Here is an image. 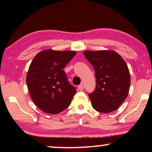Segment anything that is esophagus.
<instances>
[{
	"instance_id": "1",
	"label": "esophagus",
	"mask_w": 152,
	"mask_h": 152,
	"mask_svg": "<svg viewBox=\"0 0 152 152\" xmlns=\"http://www.w3.org/2000/svg\"><path fill=\"white\" fill-rule=\"evenodd\" d=\"M84 84H80V85L78 86V88H79V90H83L84 89Z\"/></svg>"
}]
</instances>
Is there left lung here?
Segmentation results:
<instances>
[{
	"mask_svg": "<svg viewBox=\"0 0 152 152\" xmlns=\"http://www.w3.org/2000/svg\"><path fill=\"white\" fill-rule=\"evenodd\" d=\"M95 70L96 86L88 94L96 111L108 113L117 110L129 94L131 75L126 63L113 50L84 51Z\"/></svg>",
	"mask_w": 152,
	"mask_h": 152,
	"instance_id": "1",
	"label": "left lung"
}]
</instances>
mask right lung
I'll return each mask as SVG.
<instances>
[{
	"instance_id": "add662e5",
	"label": "right lung",
	"mask_w": 152,
	"mask_h": 152,
	"mask_svg": "<svg viewBox=\"0 0 152 152\" xmlns=\"http://www.w3.org/2000/svg\"><path fill=\"white\" fill-rule=\"evenodd\" d=\"M75 51H41L33 59L26 75L27 87L35 105L45 113H60L70 105L76 88L63 70Z\"/></svg>"
}]
</instances>
